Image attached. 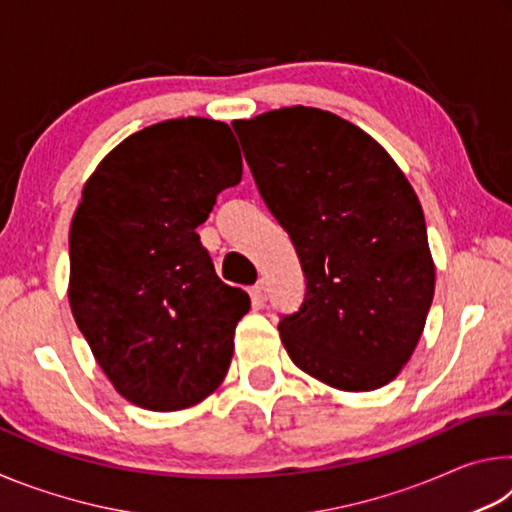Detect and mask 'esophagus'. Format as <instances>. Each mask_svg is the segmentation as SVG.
<instances>
[{
	"label": "esophagus",
	"mask_w": 512,
	"mask_h": 512,
	"mask_svg": "<svg viewBox=\"0 0 512 512\" xmlns=\"http://www.w3.org/2000/svg\"><path fill=\"white\" fill-rule=\"evenodd\" d=\"M250 298H253L255 305H264L266 298H268V289H266V284H255V287L250 289Z\"/></svg>",
	"instance_id": "34e87169"
}]
</instances>
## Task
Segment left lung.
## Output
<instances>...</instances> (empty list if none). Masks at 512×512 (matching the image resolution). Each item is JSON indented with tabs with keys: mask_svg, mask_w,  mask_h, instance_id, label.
Instances as JSON below:
<instances>
[{
	"mask_svg": "<svg viewBox=\"0 0 512 512\" xmlns=\"http://www.w3.org/2000/svg\"><path fill=\"white\" fill-rule=\"evenodd\" d=\"M232 128L307 280L302 307L277 327L291 361L339 391L386 386L411 359L436 289L411 183L334 112L280 108Z\"/></svg>",
	"mask_w": 512,
	"mask_h": 512,
	"instance_id": "1",
	"label": "left lung"
}]
</instances>
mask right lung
I'll return each mask as SVG.
<instances>
[{
    "label": "right lung",
    "mask_w": 512,
    "mask_h": 512,
    "mask_svg": "<svg viewBox=\"0 0 512 512\" xmlns=\"http://www.w3.org/2000/svg\"><path fill=\"white\" fill-rule=\"evenodd\" d=\"M239 180L230 126L187 117L126 137L83 187L69 230V307L135 406L187 409L230 368L250 298L219 280L196 228Z\"/></svg>",
    "instance_id": "add662e5"
}]
</instances>
